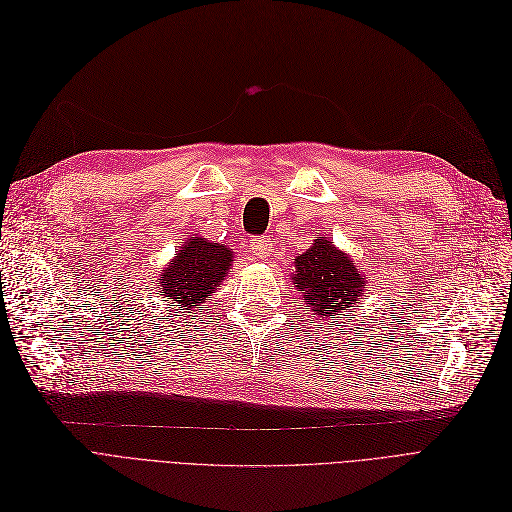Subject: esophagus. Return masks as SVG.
Returning <instances> with one entry per match:
<instances>
[{"label": "esophagus", "mask_w": 512, "mask_h": 512, "mask_svg": "<svg viewBox=\"0 0 512 512\" xmlns=\"http://www.w3.org/2000/svg\"><path fill=\"white\" fill-rule=\"evenodd\" d=\"M248 250L256 260H264V258L271 256V243L262 239V237H252Z\"/></svg>", "instance_id": "1"}]
</instances>
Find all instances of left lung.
<instances>
[{
	"label": "left lung",
	"instance_id": "1",
	"mask_svg": "<svg viewBox=\"0 0 512 512\" xmlns=\"http://www.w3.org/2000/svg\"><path fill=\"white\" fill-rule=\"evenodd\" d=\"M291 283L316 316L337 319V314L352 312V304L362 300L367 279L348 254L339 252L327 237H321L314 239L304 254L296 256Z\"/></svg>",
	"mask_w": 512,
	"mask_h": 512
}]
</instances>
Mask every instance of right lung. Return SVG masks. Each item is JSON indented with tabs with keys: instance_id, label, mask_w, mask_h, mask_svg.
Listing matches in <instances>:
<instances>
[{
	"instance_id": "add662e5",
	"label": "right lung",
	"mask_w": 512,
	"mask_h": 512,
	"mask_svg": "<svg viewBox=\"0 0 512 512\" xmlns=\"http://www.w3.org/2000/svg\"><path fill=\"white\" fill-rule=\"evenodd\" d=\"M233 262V252L225 243L202 237L183 241L179 254L168 262L158 279L160 298L181 312L202 308L204 300L225 281Z\"/></svg>"
}]
</instances>
